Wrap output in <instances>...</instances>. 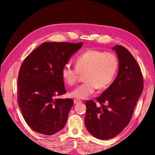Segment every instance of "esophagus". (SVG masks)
<instances>
[{
	"label": "esophagus",
	"mask_w": 155,
	"mask_h": 155,
	"mask_svg": "<svg viewBox=\"0 0 155 155\" xmlns=\"http://www.w3.org/2000/svg\"><path fill=\"white\" fill-rule=\"evenodd\" d=\"M81 100H78V99H74V103L75 104H78V103H81Z\"/></svg>",
	"instance_id": "34e87169"
}]
</instances>
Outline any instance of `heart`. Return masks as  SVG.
<instances>
[{
    "label": "heart",
    "mask_w": 155,
    "mask_h": 155,
    "mask_svg": "<svg viewBox=\"0 0 155 155\" xmlns=\"http://www.w3.org/2000/svg\"><path fill=\"white\" fill-rule=\"evenodd\" d=\"M76 67L65 64L61 69L64 82L72 86L77 82L80 74L85 81L73 90L70 95L79 99H86L96 89H104L113 81L118 69L117 56L111 52L88 50L79 55L76 60Z\"/></svg>",
    "instance_id": "heart-1"
}]
</instances>
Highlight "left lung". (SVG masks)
<instances>
[{
    "label": "left lung",
    "mask_w": 155,
    "mask_h": 155,
    "mask_svg": "<svg viewBox=\"0 0 155 155\" xmlns=\"http://www.w3.org/2000/svg\"><path fill=\"white\" fill-rule=\"evenodd\" d=\"M119 71L114 82L96 97L85 102V124L95 138L108 140L119 134L129 124L143 88L141 70L133 56L124 46L116 45Z\"/></svg>",
    "instance_id": "obj_1"
}]
</instances>
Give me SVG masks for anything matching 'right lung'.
Instances as JSON below:
<instances>
[{"instance_id": "add662e5", "label": "right lung", "mask_w": 155, "mask_h": 155, "mask_svg": "<svg viewBox=\"0 0 155 155\" xmlns=\"http://www.w3.org/2000/svg\"><path fill=\"white\" fill-rule=\"evenodd\" d=\"M83 43H44L27 56L17 79V102L30 128L52 135L66 124L72 99H55L66 93L61 69Z\"/></svg>"}]
</instances>
